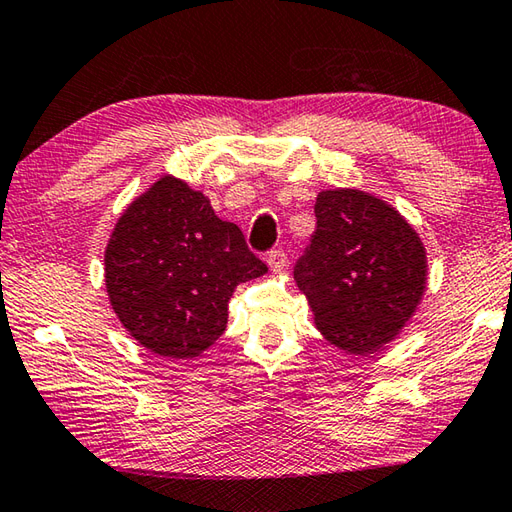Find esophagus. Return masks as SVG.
Wrapping results in <instances>:
<instances>
[{"instance_id": "34e87169", "label": "esophagus", "mask_w": 512, "mask_h": 512, "mask_svg": "<svg viewBox=\"0 0 512 512\" xmlns=\"http://www.w3.org/2000/svg\"><path fill=\"white\" fill-rule=\"evenodd\" d=\"M268 266H270V270H273V273H282V270L288 266V257H286V253H284L282 248L270 250V253H268Z\"/></svg>"}]
</instances>
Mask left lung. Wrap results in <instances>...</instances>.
<instances>
[{
	"instance_id": "8db88e82",
	"label": "left lung",
	"mask_w": 512,
	"mask_h": 512,
	"mask_svg": "<svg viewBox=\"0 0 512 512\" xmlns=\"http://www.w3.org/2000/svg\"><path fill=\"white\" fill-rule=\"evenodd\" d=\"M295 264L297 286L330 344L366 355L395 339L426 288V250L406 219L362 190H324Z\"/></svg>"
}]
</instances>
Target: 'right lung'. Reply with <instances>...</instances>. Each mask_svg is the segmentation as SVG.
<instances>
[{
  "mask_svg": "<svg viewBox=\"0 0 512 512\" xmlns=\"http://www.w3.org/2000/svg\"><path fill=\"white\" fill-rule=\"evenodd\" d=\"M106 290L119 322L159 357H197L226 330L239 284L268 266L208 197L162 177L130 204L106 246Z\"/></svg>",
  "mask_w": 512,
  "mask_h": 512,
  "instance_id": "1",
  "label": "right lung"
}]
</instances>
